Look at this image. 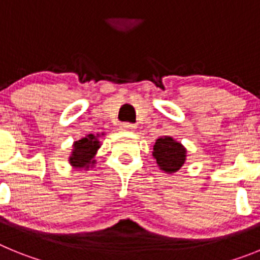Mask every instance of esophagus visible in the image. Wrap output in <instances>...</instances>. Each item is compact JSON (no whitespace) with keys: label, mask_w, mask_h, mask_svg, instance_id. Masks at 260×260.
Listing matches in <instances>:
<instances>
[{"label":"esophagus","mask_w":260,"mask_h":260,"mask_svg":"<svg viewBox=\"0 0 260 260\" xmlns=\"http://www.w3.org/2000/svg\"><path fill=\"white\" fill-rule=\"evenodd\" d=\"M119 128L122 130V132H133L135 128V126L133 123H121L119 125Z\"/></svg>","instance_id":"34e87169"}]
</instances>
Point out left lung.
I'll list each match as a JSON object with an SVG mask.
<instances>
[{"label":"left lung","instance_id":"1","mask_svg":"<svg viewBox=\"0 0 260 260\" xmlns=\"http://www.w3.org/2000/svg\"><path fill=\"white\" fill-rule=\"evenodd\" d=\"M186 147L168 135H162L156 139L152 151V156L160 171L168 174L180 171L186 161Z\"/></svg>","mask_w":260,"mask_h":260}]
</instances>
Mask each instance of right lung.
Masks as SVG:
<instances>
[{"mask_svg": "<svg viewBox=\"0 0 260 260\" xmlns=\"http://www.w3.org/2000/svg\"><path fill=\"white\" fill-rule=\"evenodd\" d=\"M102 134H88L86 137L80 138L79 141L73 143V151L69 156V164L74 169H84L88 171L89 168H92L96 162L95 156L98 153V150L100 148V137Z\"/></svg>", "mask_w": 260, "mask_h": 260, "instance_id": "right-lung-1", "label": "right lung"}]
</instances>
